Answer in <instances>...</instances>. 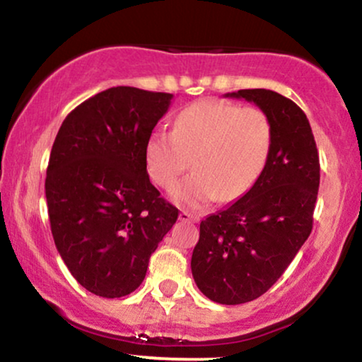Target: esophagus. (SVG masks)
I'll return each mask as SVG.
<instances>
[{
	"instance_id": "34e87169",
	"label": "esophagus",
	"mask_w": 362,
	"mask_h": 362,
	"mask_svg": "<svg viewBox=\"0 0 362 362\" xmlns=\"http://www.w3.org/2000/svg\"><path fill=\"white\" fill-rule=\"evenodd\" d=\"M178 218H180V221H197V220H199L195 215L189 214V211H180Z\"/></svg>"
}]
</instances>
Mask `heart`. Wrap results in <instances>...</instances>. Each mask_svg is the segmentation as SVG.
Returning <instances> with one entry per match:
<instances>
[{
  "instance_id": "b5f03b06",
  "label": "heart",
  "mask_w": 362,
  "mask_h": 362,
  "mask_svg": "<svg viewBox=\"0 0 362 362\" xmlns=\"http://www.w3.org/2000/svg\"><path fill=\"white\" fill-rule=\"evenodd\" d=\"M273 148V124L267 112L223 99L187 105L172 132L153 131L144 147L151 178L170 187L194 157L195 170L170 190L175 204L202 209L215 199L243 197L262 175Z\"/></svg>"
}]
</instances>
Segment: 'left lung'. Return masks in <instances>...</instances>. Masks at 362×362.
Here are the masks:
<instances>
[{"mask_svg": "<svg viewBox=\"0 0 362 362\" xmlns=\"http://www.w3.org/2000/svg\"><path fill=\"white\" fill-rule=\"evenodd\" d=\"M226 98L255 103L273 124V148L252 189L200 223L192 253L199 290L220 305H242L267 293L313 230L320 156L306 114L285 95L242 89Z\"/></svg>", "mask_w": 362, "mask_h": 362, "instance_id": "left-lung-1", "label": "left lung"}]
</instances>
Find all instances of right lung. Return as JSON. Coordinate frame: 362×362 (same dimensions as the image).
<instances>
[{
	"instance_id": "add662e5",
	"label": "right lung",
	"mask_w": 362,
	"mask_h": 362,
	"mask_svg": "<svg viewBox=\"0 0 362 362\" xmlns=\"http://www.w3.org/2000/svg\"><path fill=\"white\" fill-rule=\"evenodd\" d=\"M173 95L105 89L67 114L52 144L46 202L52 238L81 286L122 298L144 281L148 258L178 210L148 178L144 147Z\"/></svg>"
}]
</instances>
